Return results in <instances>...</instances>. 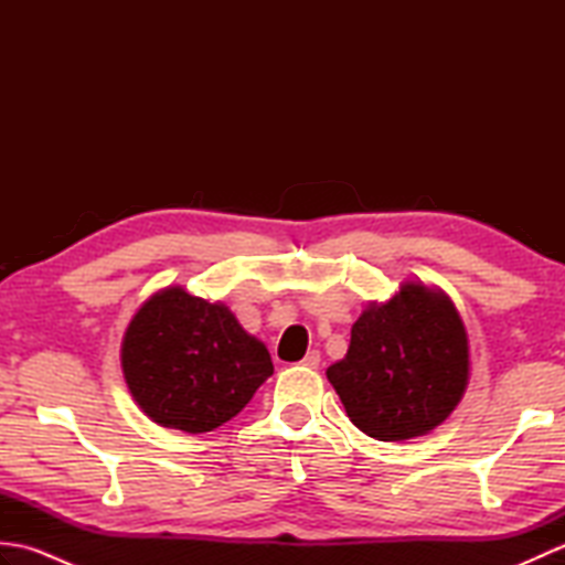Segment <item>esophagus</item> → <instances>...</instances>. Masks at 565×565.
Wrapping results in <instances>:
<instances>
[{"mask_svg":"<svg viewBox=\"0 0 565 565\" xmlns=\"http://www.w3.org/2000/svg\"><path fill=\"white\" fill-rule=\"evenodd\" d=\"M306 369H318L320 366V352L318 350H310L306 356H303V362H301Z\"/></svg>","mask_w":565,"mask_h":565,"instance_id":"esophagus-1","label":"esophagus"}]
</instances>
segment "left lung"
I'll return each mask as SVG.
<instances>
[{
  "mask_svg": "<svg viewBox=\"0 0 565 565\" xmlns=\"http://www.w3.org/2000/svg\"><path fill=\"white\" fill-rule=\"evenodd\" d=\"M326 374L364 435L425 437L463 398L471 376L468 332L441 289L403 281L388 301H369L352 326L350 350Z\"/></svg>",
  "mask_w": 565,
  "mask_h": 565,
  "instance_id": "obj_1",
  "label": "left lung"
}]
</instances>
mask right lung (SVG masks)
<instances>
[{"label": "right lung", "mask_w": 565, "mask_h": 565, "mask_svg": "<svg viewBox=\"0 0 565 565\" xmlns=\"http://www.w3.org/2000/svg\"><path fill=\"white\" fill-rule=\"evenodd\" d=\"M126 386L152 423L189 435L221 427L274 374L264 342L221 301L182 286L154 291L121 340Z\"/></svg>", "instance_id": "obj_1"}]
</instances>
